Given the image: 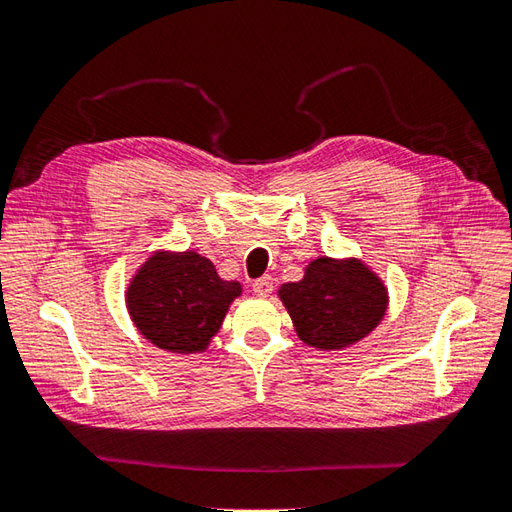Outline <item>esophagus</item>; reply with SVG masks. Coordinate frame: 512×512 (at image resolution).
I'll return each mask as SVG.
<instances>
[{
    "instance_id": "34e87169",
    "label": "esophagus",
    "mask_w": 512,
    "mask_h": 512,
    "mask_svg": "<svg viewBox=\"0 0 512 512\" xmlns=\"http://www.w3.org/2000/svg\"><path fill=\"white\" fill-rule=\"evenodd\" d=\"M273 288H275V279L270 275H264L253 281V292L257 297H268L270 292H273Z\"/></svg>"
}]
</instances>
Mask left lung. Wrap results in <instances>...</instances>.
Listing matches in <instances>:
<instances>
[{
  "mask_svg": "<svg viewBox=\"0 0 512 512\" xmlns=\"http://www.w3.org/2000/svg\"><path fill=\"white\" fill-rule=\"evenodd\" d=\"M299 339L323 352L345 350L383 321L389 295L372 268L361 259L317 257L301 281L279 290Z\"/></svg>",
  "mask_w": 512,
  "mask_h": 512,
  "instance_id": "1",
  "label": "left lung"
}]
</instances>
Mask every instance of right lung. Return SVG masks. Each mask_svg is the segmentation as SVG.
<instances>
[{
	"mask_svg": "<svg viewBox=\"0 0 512 512\" xmlns=\"http://www.w3.org/2000/svg\"><path fill=\"white\" fill-rule=\"evenodd\" d=\"M239 295L242 284L224 281L195 250H156L129 281L125 303L149 343L173 354H200Z\"/></svg>",
	"mask_w": 512,
	"mask_h": 512,
	"instance_id": "right-lung-1",
	"label": "right lung"
}]
</instances>
